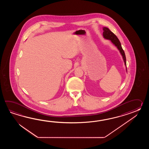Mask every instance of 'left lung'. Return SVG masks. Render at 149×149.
Returning <instances> with one entry per match:
<instances>
[{
	"label": "left lung",
	"instance_id": "obj_1",
	"mask_svg": "<svg viewBox=\"0 0 149 149\" xmlns=\"http://www.w3.org/2000/svg\"><path fill=\"white\" fill-rule=\"evenodd\" d=\"M103 37L106 39L111 40L112 43L115 45V46L117 47L121 55L123 56L125 66H126V58L125 54L123 48L121 47L120 42L118 39L117 37L114 35L112 32L107 27H103Z\"/></svg>",
	"mask_w": 149,
	"mask_h": 149
}]
</instances>
